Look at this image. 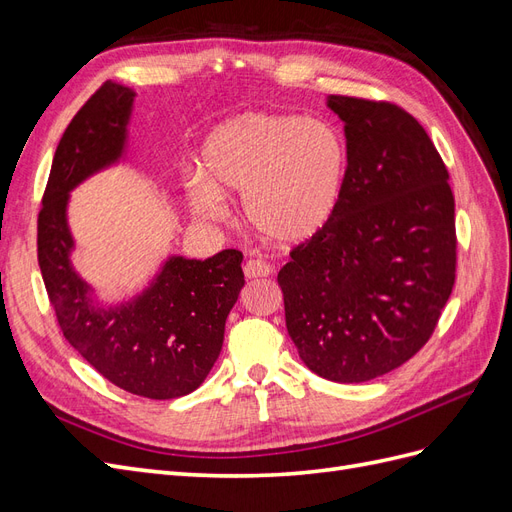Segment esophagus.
Segmentation results:
<instances>
[{
    "mask_svg": "<svg viewBox=\"0 0 512 512\" xmlns=\"http://www.w3.org/2000/svg\"><path fill=\"white\" fill-rule=\"evenodd\" d=\"M243 273H245L247 280H256V277H269L273 273V267L269 265V262H265V260L252 258V260L245 262Z\"/></svg>",
    "mask_w": 512,
    "mask_h": 512,
    "instance_id": "obj_1",
    "label": "esophagus"
}]
</instances>
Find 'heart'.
<instances>
[{
  "label": "heart",
  "mask_w": 512,
  "mask_h": 512,
  "mask_svg": "<svg viewBox=\"0 0 512 512\" xmlns=\"http://www.w3.org/2000/svg\"><path fill=\"white\" fill-rule=\"evenodd\" d=\"M350 149L333 123L288 113H245L215 128L188 196L220 218L222 196H243L250 228L269 243L299 245L331 224L344 198Z\"/></svg>",
  "instance_id": "1"
}]
</instances>
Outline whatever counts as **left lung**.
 <instances>
[{
	"label": "left lung",
	"instance_id": "obj_1",
	"mask_svg": "<svg viewBox=\"0 0 512 512\" xmlns=\"http://www.w3.org/2000/svg\"><path fill=\"white\" fill-rule=\"evenodd\" d=\"M350 170L320 235L277 273L301 361L333 382H367L410 361L455 286V198L431 138L404 108L348 96Z\"/></svg>",
	"mask_w": 512,
	"mask_h": 512
}]
</instances>
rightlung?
<instances>
[{"label":"right lung","instance_id":"1","mask_svg":"<svg viewBox=\"0 0 512 512\" xmlns=\"http://www.w3.org/2000/svg\"><path fill=\"white\" fill-rule=\"evenodd\" d=\"M134 96L106 81L61 136L38 215V265L64 337L91 367L132 395L175 399L196 391L218 361L245 284L243 254L168 256L151 284L119 305H102L74 271L70 192L123 158Z\"/></svg>","mask_w":512,"mask_h":512}]
</instances>
